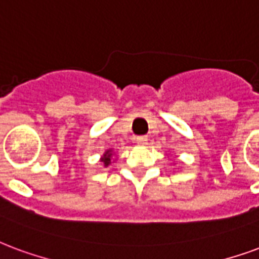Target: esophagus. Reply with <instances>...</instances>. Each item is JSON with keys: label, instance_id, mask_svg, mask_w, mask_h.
<instances>
[{"label": "esophagus", "instance_id": "1", "mask_svg": "<svg viewBox=\"0 0 259 259\" xmlns=\"http://www.w3.org/2000/svg\"><path fill=\"white\" fill-rule=\"evenodd\" d=\"M147 141H148L147 136H137V137H136V143H137V144H140V145L147 144Z\"/></svg>", "mask_w": 259, "mask_h": 259}]
</instances>
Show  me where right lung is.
Masks as SVG:
<instances>
[{"label":"right lung","instance_id":"right-lung-1","mask_svg":"<svg viewBox=\"0 0 259 259\" xmlns=\"http://www.w3.org/2000/svg\"><path fill=\"white\" fill-rule=\"evenodd\" d=\"M111 159H112V151L108 149V151H105L104 155L100 159L103 164H104V167H108V164H111Z\"/></svg>","mask_w":259,"mask_h":259}]
</instances>
